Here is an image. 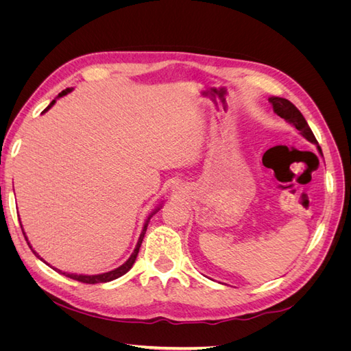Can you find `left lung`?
Instances as JSON below:
<instances>
[{
	"label": "left lung",
	"mask_w": 351,
	"mask_h": 351,
	"mask_svg": "<svg viewBox=\"0 0 351 351\" xmlns=\"http://www.w3.org/2000/svg\"><path fill=\"white\" fill-rule=\"evenodd\" d=\"M269 104L272 105L274 111L277 112V114L281 117V119H284L285 121H289L290 124H293V125L295 127V129L300 132V134L304 137V139L309 141V142L313 143V145H316V146H317V151H319V152L322 154L321 146H319V143H317L316 137H315L313 132L311 130L309 124H307V121L304 120L303 114L295 108L294 104H291L289 99L278 98V97L269 98Z\"/></svg>",
	"instance_id": "left-lung-1"
}]
</instances>
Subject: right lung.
<instances>
[{
    "instance_id": "add662e5",
    "label": "right lung",
    "mask_w": 351,
    "mask_h": 351,
    "mask_svg": "<svg viewBox=\"0 0 351 351\" xmlns=\"http://www.w3.org/2000/svg\"><path fill=\"white\" fill-rule=\"evenodd\" d=\"M69 92H71V89L70 88H67L66 90H62L58 97H64V95H67ZM56 104V99L52 101L48 107L44 110V112H47L52 105ZM147 224H149V218H147V221L145 222V226H143V230H142V234H141V237H139V241H137V244H136V249H134V252L132 253V256L127 259L121 267H119V268H115V269H112V271H110V272H105V274H98V275H76V274H67V272H61L60 269H57L60 274H62V275H66V277H69V278H71V280H76V281H79V282H84V284H98V282H108V281H112V280H115V278H119V277H121V275H124L125 272H129L130 271V268L133 267V263H134V261H136V258H137V253H139V249H141V244H142V241H143V237H145V232H146V228H147ZM20 227H22V224H20ZM23 234H25V231H23ZM26 241H27V237H26ZM27 244H29V247L32 249V246H30V243L27 241ZM32 252H34L36 256H38V253L32 249ZM39 258V256H38ZM40 259V258H39Z\"/></svg>"
}]
</instances>
